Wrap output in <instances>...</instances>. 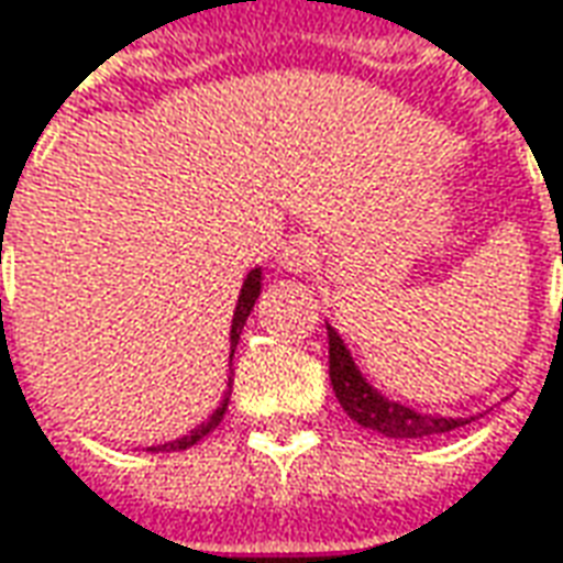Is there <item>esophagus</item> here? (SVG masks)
<instances>
[{"label":"esophagus","mask_w":563,"mask_h":563,"mask_svg":"<svg viewBox=\"0 0 563 563\" xmlns=\"http://www.w3.org/2000/svg\"><path fill=\"white\" fill-rule=\"evenodd\" d=\"M319 244L312 242V239H306V235H294L278 251V266H285L288 273H312L319 266Z\"/></svg>","instance_id":"obj_1"}]
</instances>
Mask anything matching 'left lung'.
Masks as SVG:
<instances>
[{"instance_id": "1", "label": "left lung", "mask_w": 563, "mask_h": 563, "mask_svg": "<svg viewBox=\"0 0 563 563\" xmlns=\"http://www.w3.org/2000/svg\"><path fill=\"white\" fill-rule=\"evenodd\" d=\"M328 364H331V386L336 393V401L343 405L352 420L364 426V429H374L379 435L386 438H429V435H444L451 429L466 426L468 420L463 417H429V413H417L410 407L398 405L383 398L377 389H371L364 377L358 374V367L352 362L349 349L343 346V340L336 336L333 328H328Z\"/></svg>"}]
</instances>
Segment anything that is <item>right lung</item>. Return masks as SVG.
<instances>
[{"label":"right lung","instance_id":"add662e5","mask_svg":"<svg viewBox=\"0 0 563 563\" xmlns=\"http://www.w3.org/2000/svg\"><path fill=\"white\" fill-rule=\"evenodd\" d=\"M257 297H260V269H251V273H247V278H244L242 294H239V303H235V319H232V333H230L232 346L239 343L244 321H247V316H251V309H254V303H257ZM230 362H232V355H230ZM227 405H230V398H223V405L217 407L214 413L208 417V422H201L199 429H192L189 435L177 438V441H168V444H158V448H150V451H186V448H192L196 441H201V438L208 435V432H214L217 426H220L223 413H227Z\"/></svg>","mask_w":563,"mask_h":563}]
</instances>
